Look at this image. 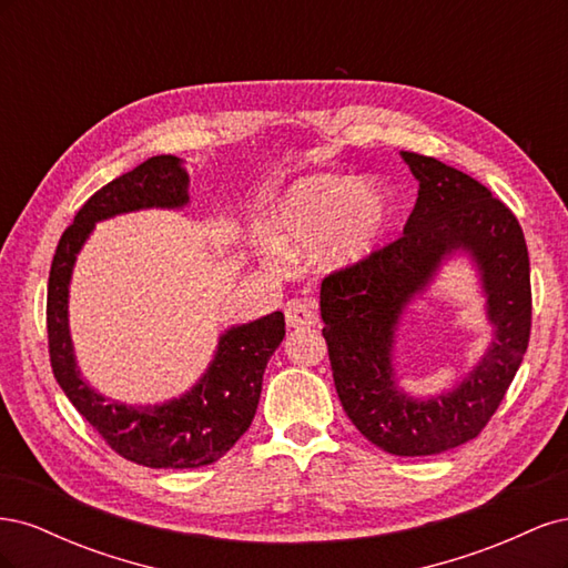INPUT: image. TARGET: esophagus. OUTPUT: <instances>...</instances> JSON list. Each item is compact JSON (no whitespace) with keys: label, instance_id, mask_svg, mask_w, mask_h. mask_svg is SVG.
I'll list each match as a JSON object with an SVG mask.
<instances>
[{"label":"esophagus","instance_id":"obj_1","mask_svg":"<svg viewBox=\"0 0 568 568\" xmlns=\"http://www.w3.org/2000/svg\"><path fill=\"white\" fill-rule=\"evenodd\" d=\"M284 317L291 329H298V326H315L317 324V313L313 311V305L301 298H291L284 305Z\"/></svg>","mask_w":568,"mask_h":568}]
</instances>
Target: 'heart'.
I'll return each mask as SVG.
<instances>
[{
    "label": "heart",
    "instance_id": "heart-1",
    "mask_svg": "<svg viewBox=\"0 0 568 568\" xmlns=\"http://www.w3.org/2000/svg\"><path fill=\"white\" fill-rule=\"evenodd\" d=\"M390 220L393 201L379 184L317 173L286 189L265 220V232L280 253L298 257L317 251L324 267L341 270L369 257Z\"/></svg>",
    "mask_w": 568,
    "mask_h": 568
}]
</instances>
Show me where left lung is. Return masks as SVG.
Returning a JSON list of instances; mask_svg holds the SVG:
<instances>
[{"label":"left lung","mask_w":568,"mask_h":568,"mask_svg":"<svg viewBox=\"0 0 568 568\" xmlns=\"http://www.w3.org/2000/svg\"><path fill=\"white\" fill-rule=\"evenodd\" d=\"M400 156L419 182L403 236L324 277L320 311L348 419L376 448L422 457L476 438L500 407L528 348L530 267L519 220L484 184L432 156ZM455 252H467L479 270L494 341L453 392L419 402L394 382V332L404 307Z\"/></svg>","instance_id":"obj_1"}]
</instances>
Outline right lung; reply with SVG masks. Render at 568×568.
Instances as JSON below:
<instances>
[{
  "instance_id": "right-lung-1",
  "label": "right lung",
  "mask_w": 568,
  "mask_h": 568,
  "mask_svg": "<svg viewBox=\"0 0 568 568\" xmlns=\"http://www.w3.org/2000/svg\"><path fill=\"white\" fill-rule=\"evenodd\" d=\"M186 189L189 175L178 156H153L115 178L78 211L49 270L47 334L59 386L120 457L151 469H196L225 455L251 426L267 359L286 334L280 311L230 326L201 379L161 405L115 403L82 379L68 329V286L80 248L101 220L144 209H182L189 203Z\"/></svg>"
}]
</instances>
